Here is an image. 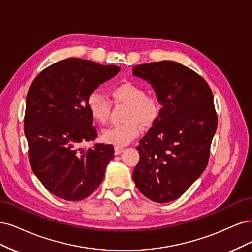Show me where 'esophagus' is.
<instances>
[{
  "instance_id": "1",
  "label": "esophagus",
  "mask_w": 252,
  "mask_h": 252,
  "mask_svg": "<svg viewBox=\"0 0 252 252\" xmlns=\"http://www.w3.org/2000/svg\"><path fill=\"white\" fill-rule=\"evenodd\" d=\"M114 150H115V154H116V155H118V154H120L125 149H124L123 147H117V145H116V147L114 148Z\"/></svg>"
}]
</instances>
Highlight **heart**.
Instances as JSON below:
<instances>
[{"label":"heart","mask_w":252,"mask_h":252,"mask_svg":"<svg viewBox=\"0 0 252 252\" xmlns=\"http://www.w3.org/2000/svg\"><path fill=\"white\" fill-rule=\"evenodd\" d=\"M145 89L133 82H125L111 90L115 103L126 104L123 125L105 128L102 133L104 142L121 147L134 140L141 132V126H150L157 120L161 105L155 96L145 94ZM87 108L93 119L104 125L107 123L112 109V102L98 91L88 95Z\"/></svg>","instance_id":"heart-1"}]
</instances>
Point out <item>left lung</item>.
<instances>
[{
	"label": "left lung",
	"mask_w": 252,
	"mask_h": 252,
	"mask_svg": "<svg viewBox=\"0 0 252 252\" xmlns=\"http://www.w3.org/2000/svg\"><path fill=\"white\" fill-rule=\"evenodd\" d=\"M133 75L149 82L162 104L137 147L140 160L133 180L148 199L174 201L207 166L218 126L213 92L202 76L172 61L135 66Z\"/></svg>",
	"instance_id": "1"
}]
</instances>
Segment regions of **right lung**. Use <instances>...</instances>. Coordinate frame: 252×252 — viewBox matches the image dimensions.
Segmentation results:
<instances>
[{
  "label": "right lung",
  "mask_w": 252,
  "mask_h": 252,
  "mask_svg": "<svg viewBox=\"0 0 252 252\" xmlns=\"http://www.w3.org/2000/svg\"><path fill=\"white\" fill-rule=\"evenodd\" d=\"M119 71L118 66L73 58L51 64L32 82L24 118L29 162L54 196L80 201L102 182L114 148L102 143L80 148L97 137L87 98Z\"/></svg>",
  "instance_id": "1"
}]
</instances>
